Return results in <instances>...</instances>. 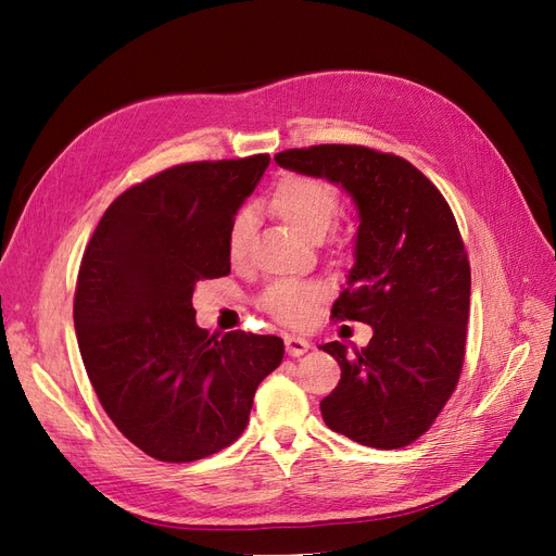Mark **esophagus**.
<instances>
[{
    "label": "esophagus",
    "mask_w": 556,
    "mask_h": 556,
    "mask_svg": "<svg viewBox=\"0 0 556 556\" xmlns=\"http://www.w3.org/2000/svg\"><path fill=\"white\" fill-rule=\"evenodd\" d=\"M311 348H313V343L306 341V339H301V336H285V350H288L290 357H301Z\"/></svg>",
    "instance_id": "34e87169"
}]
</instances>
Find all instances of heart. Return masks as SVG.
I'll list each match as a JSON object with an SVG mask.
<instances>
[{
  "label": "heart",
  "instance_id": "1",
  "mask_svg": "<svg viewBox=\"0 0 556 556\" xmlns=\"http://www.w3.org/2000/svg\"><path fill=\"white\" fill-rule=\"evenodd\" d=\"M271 208L285 223L294 227L306 239H323L341 211V201L329 182L290 176L276 185L271 194ZM255 231V213L250 208L239 211L227 231V248L231 260H243ZM323 299V288L311 280H278L266 288L262 306L280 323L306 325L313 306Z\"/></svg>",
  "mask_w": 556,
  "mask_h": 556
}]
</instances>
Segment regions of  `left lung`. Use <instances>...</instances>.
<instances>
[{
  "label": "left lung",
  "instance_id": "obj_1",
  "mask_svg": "<svg viewBox=\"0 0 556 556\" xmlns=\"http://www.w3.org/2000/svg\"><path fill=\"white\" fill-rule=\"evenodd\" d=\"M282 169L327 178L355 201L352 264L331 315L374 329L352 350L319 345L341 380L319 401L325 425L368 447L417 441L457 387L470 306V266L457 220L435 185L403 157L364 146L276 155Z\"/></svg>",
  "mask_w": 556,
  "mask_h": 556
}]
</instances>
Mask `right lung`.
I'll return each instance as SVG.
<instances>
[{"label": "right lung", "mask_w": 556, "mask_h": 556, "mask_svg": "<svg viewBox=\"0 0 556 556\" xmlns=\"http://www.w3.org/2000/svg\"><path fill=\"white\" fill-rule=\"evenodd\" d=\"M268 155L172 166L117 197L80 262L74 327L106 415L160 462H194L243 433L278 336L197 327L199 280L231 271L227 231Z\"/></svg>", "instance_id": "1"}]
</instances>
